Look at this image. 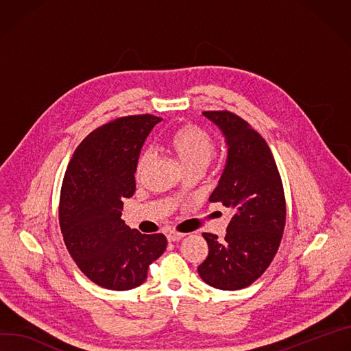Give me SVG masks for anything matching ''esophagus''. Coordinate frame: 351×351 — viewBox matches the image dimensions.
Returning a JSON list of instances; mask_svg holds the SVG:
<instances>
[{"label":"esophagus","instance_id":"34e87169","mask_svg":"<svg viewBox=\"0 0 351 351\" xmlns=\"http://www.w3.org/2000/svg\"><path fill=\"white\" fill-rule=\"evenodd\" d=\"M183 237H184V234H180V232H176V231H171V232H168V235H167V238H168L169 242H178V241H180Z\"/></svg>","mask_w":351,"mask_h":351}]
</instances>
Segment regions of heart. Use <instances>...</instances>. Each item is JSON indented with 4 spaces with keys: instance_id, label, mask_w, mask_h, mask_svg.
<instances>
[{
    "instance_id": "b5f03b06",
    "label": "heart",
    "mask_w": 351,
    "mask_h": 351,
    "mask_svg": "<svg viewBox=\"0 0 351 351\" xmlns=\"http://www.w3.org/2000/svg\"><path fill=\"white\" fill-rule=\"evenodd\" d=\"M168 147L176 155L184 169L206 168L215 155V140L197 124L178 127L168 137ZM151 151L144 149L137 159V173L140 175L151 161Z\"/></svg>"
}]
</instances>
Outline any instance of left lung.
Masks as SVG:
<instances>
[{
	"instance_id": "1",
	"label": "left lung",
	"mask_w": 351,
	"mask_h": 351,
	"mask_svg": "<svg viewBox=\"0 0 351 351\" xmlns=\"http://www.w3.org/2000/svg\"><path fill=\"white\" fill-rule=\"evenodd\" d=\"M226 137L227 164L210 196L231 207L226 238L204 232L206 261L197 267L204 282L235 291L258 280L274 259L285 226V197L273 154L265 138L228 110L203 112Z\"/></svg>"
}]
</instances>
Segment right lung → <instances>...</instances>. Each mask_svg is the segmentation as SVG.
Wrapping results in <instances>:
<instances>
[{"instance_id":"right-lung-1","label":"right lung","mask_w":351,"mask_h":351,"mask_svg":"<svg viewBox=\"0 0 351 351\" xmlns=\"http://www.w3.org/2000/svg\"><path fill=\"white\" fill-rule=\"evenodd\" d=\"M161 117L125 116L93 130L77 147L62 179L60 228L80 270L95 284L132 290L167 249L162 234L145 235L121 219L123 199L136 192L141 148Z\"/></svg>"}]
</instances>
